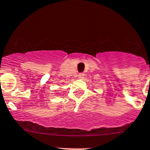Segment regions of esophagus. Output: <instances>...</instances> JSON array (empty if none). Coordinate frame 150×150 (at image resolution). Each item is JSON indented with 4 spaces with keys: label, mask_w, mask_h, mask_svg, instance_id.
<instances>
[{
    "label": "esophagus",
    "mask_w": 150,
    "mask_h": 150,
    "mask_svg": "<svg viewBox=\"0 0 150 150\" xmlns=\"http://www.w3.org/2000/svg\"><path fill=\"white\" fill-rule=\"evenodd\" d=\"M84 76V74L83 73H79L78 74V78H83Z\"/></svg>",
    "instance_id": "34e87169"
}]
</instances>
